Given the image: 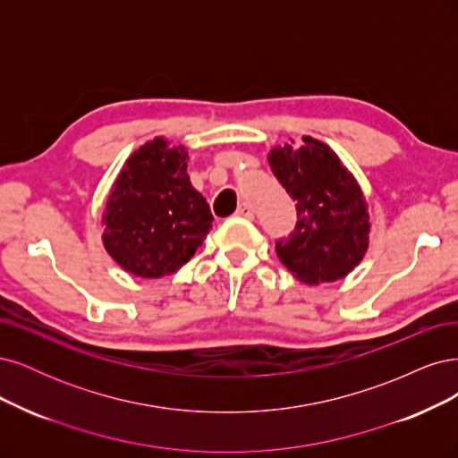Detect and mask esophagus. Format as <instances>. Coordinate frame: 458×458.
I'll return each instance as SVG.
<instances>
[{
    "label": "esophagus",
    "mask_w": 458,
    "mask_h": 458,
    "mask_svg": "<svg viewBox=\"0 0 458 458\" xmlns=\"http://www.w3.org/2000/svg\"><path fill=\"white\" fill-rule=\"evenodd\" d=\"M235 215L243 216V218H253V216H255V211H253V208H250L249 203H242L240 208H238V211H235Z\"/></svg>",
    "instance_id": "1"
}]
</instances>
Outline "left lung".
<instances>
[{
  "mask_svg": "<svg viewBox=\"0 0 458 458\" xmlns=\"http://www.w3.org/2000/svg\"><path fill=\"white\" fill-rule=\"evenodd\" d=\"M268 164L297 201L299 223L276 253L287 270L308 285L348 276L369 249L371 216L367 199L348 167L327 144L302 137V144L276 146Z\"/></svg>",
  "mask_w": 458,
  "mask_h": 458,
  "instance_id": "8db88e82",
  "label": "left lung"
}]
</instances>
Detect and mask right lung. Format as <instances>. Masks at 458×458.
Segmentation results:
<instances>
[{"label":"right lung","mask_w":458,"mask_h":458,"mask_svg":"<svg viewBox=\"0 0 458 458\" xmlns=\"http://www.w3.org/2000/svg\"><path fill=\"white\" fill-rule=\"evenodd\" d=\"M188 150L156 137L132 152L112 184L102 215V243L139 277L174 274L211 230L208 201L191 186Z\"/></svg>","instance_id":"1"}]
</instances>
